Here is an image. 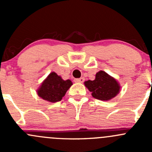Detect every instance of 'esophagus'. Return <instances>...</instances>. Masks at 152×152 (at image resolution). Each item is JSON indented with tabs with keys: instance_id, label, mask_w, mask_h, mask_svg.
Returning a JSON list of instances; mask_svg holds the SVG:
<instances>
[{
	"instance_id": "esophagus-1",
	"label": "esophagus",
	"mask_w": 152,
	"mask_h": 152,
	"mask_svg": "<svg viewBox=\"0 0 152 152\" xmlns=\"http://www.w3.org/2000/svg\"><path fill=\"white\" fill-rule=\"evenodd\" d=\"M84 81H85V78L82 77L80 79H76L74 80V82H76V83H83Z\"/></svg>"
}]
</instances>
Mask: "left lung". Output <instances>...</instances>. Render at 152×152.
<instances>
[{"instance_id": "obj_1", "label": "left lung", "mask_w": 152, "mask_h": 152, "mask_svg": "<svg viewBox=\"0 0 152 152\" xmlns=\"http://www.w3.org/2000/svg\"><path fill=\"white\" fill-rule=\"evenodd\" d=\"M84 84L91 92L92 96L101 101L111 100L121 91L119 82L103 70L96 73L94 80L86 81Z\"/></svg>"}]
</instances>
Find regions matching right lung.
Listing matches in <instances>:
<instances>
[{"label": "right lung", "instance_id": "obj_1", "mask_svg": "<svg viewBox=\"0 0 152 152\" xmlns=\"http://www.w3.org/2000/svg\"><path fill=\"white\" fill-rule=\"evenodd\" d=\"M73 85L70 79L63 80L55 72H51L37 90L38 96L50 103L59 102Z\"/></svg>", "mask_w": 152, "mask_h": 152}]
</instances>
